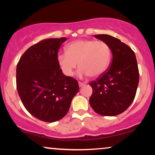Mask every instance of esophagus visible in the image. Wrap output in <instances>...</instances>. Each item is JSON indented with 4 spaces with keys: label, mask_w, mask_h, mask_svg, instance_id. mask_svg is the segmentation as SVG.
I'll use <instances>...</instances> for the list:
<instances>
[{
    "label": "esophagus",
    "mask_w": 155,
    "mask_h": 155,
    "mask_svg": "<svg viewBox=\"0 0 155 155\" xmlns=\"http://www.w3.org/2000/svg\"><path fill=\"white\" fill-rule=\"evenodd\" d=\"M78 84H79V87H81L84 85V83H83V82H78Z\"/></svg>",
    "instance_id": "esophagus-1"
}]
</instances>
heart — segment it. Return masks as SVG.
Listing matches in <instances>:
<instances>
[{
    "label": "heart",
    "mask_w": 155,
    "mask_h": 155,
    "mask_svg": "<svg viewBox=\"0 0 155 155\" xmlns=\"http://www.w3.org/2000/svg\"><path fill=\"white\" fill-rule=\"evenodd\" d=\"M110 57L111 50L106 42L82 39L68 44L65 53L59 54L57 61L63 73L67 76L73 75L78 63V75L80 78L88 75L99 77L107 69Z\"/></svg>",
    "instance_id": "b5f03b06"
}]
</instances>
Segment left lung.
Instances as JSON below:
<instances>
[{
    "mask_svg": "<svg viewBox=\"0 0 155 155\" xmlns=\"http://www.w3.org/2000/svg\"><path fill=\"white\" fill-rule=\"evenodd\" d=\"M111 51L109 68L90 82L93 92L90 104L96 113L113 116L126 111L134 100L139 82V71L133 51L120 39L108 35H96Z\"/></svg>",
    "mask_w": 155,
    "mask_h": 155,
    "instance_id": "1",
    "label": "left lung"
}]
</instances>
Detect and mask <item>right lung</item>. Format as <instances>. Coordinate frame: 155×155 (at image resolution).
I'll return each mask as SVG.
<instances>
[{
	"label": "right lung",
	"mask_w": 155,
	"mask_h": 155,
	"mask_svg": "<svg viewBox=\"0 0 155 155\" xmlns=\"http://www.w3.org/2000/svg\"><path fill=\"white\" fill-rule=\"evenodd\" d=\"M66 40H42L29 47L17 65L19 96L29 113L42 121L53 123L64 117L79 91L77 80L65 76L57 61L59 48Z\"/></svg>",
	"instance_id": "1"
}]
</instances>
